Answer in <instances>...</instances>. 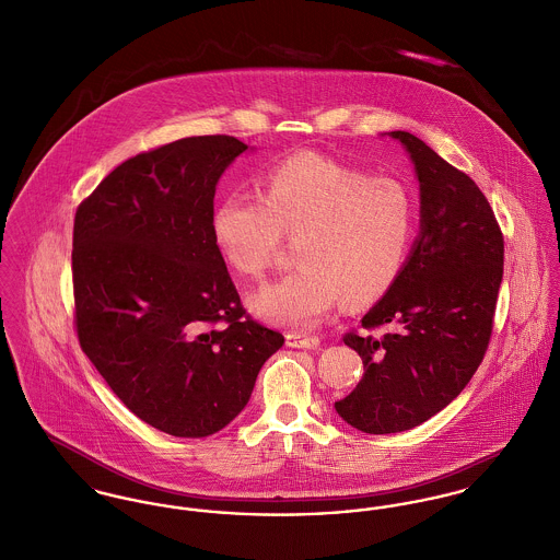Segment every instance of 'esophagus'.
<instances>
[{"label":"esophagus","instance_id":"esophagus-1","mask_svg":"<svg viewBox=\"0 0 560 560\" xmlns=\"http://www.w3.org/2000/svg\"><path fill=\"white\" fill-rule=\"evenodd\" d=\"M288 345L299 347V349H317L319 339L317 337H304L301 332H288Z\"/></svg>","mask_w":560,"mask_h":560}]
</instances>
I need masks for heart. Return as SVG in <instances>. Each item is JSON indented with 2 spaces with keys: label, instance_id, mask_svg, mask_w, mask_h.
Returning a JSON list of instances; mask_svg holds the SVG:
<instances>
[{
  "label": "heart",
  "instance_id": "1",
  "mask_svg": "<svg viewBox=\"0 0 560 560\" xmlns=\"http://www.w3.org/2000/svg\"><path fill=\"white\" fill-rule=\"evenodd\" d=\"M416 217L405 183L304 153L270 171L264 196H225L211 225L225 264L249 279L275 264L283 234L302 236L301 268L258 290L252 308L285 328H313L343 299L371 304L386 296L405 266Z\"/></svg>",
  "mask_w": 560,
  "mask_h": 560
}]
</instances>
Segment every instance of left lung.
<instances>
[{
  "instance_id": "8db88e82",
  "label": "left lung",
  "mask_w": 560,
  "mask_h": 560,
  "mask_svg": "<svg viewBox=\"0 0 560 560\" xmlns=\"http://www.w3.org/2000/svg\"><path fill=\"white\" fill-rule=\"evenodd\" d=\"M411 158L420 183V234L398 279L347 332L364 375L335 402L358 431L420 427L474 377L492 335L503 279V234L474 178L409 131H387ZM387 325L390 330L373 336Z\"/></svg>"
}]
</instances>
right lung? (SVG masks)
<instances>
[{
	"mask_svg": "<svg viewBox=\"0 0 560 560\" xmlns=\"http://www.w3.org/2000/svg\"><path fill=\"white\" fill-rule=\"evenodd\" d=\"M247 149L191 136L140 153L74 217L81 347L133 416L173 436L228 427L283 345L245 313L211 225L217 183Z\"/></svg>",
	"mask_w": 560,
	"mask_h": 560,
	"instance_id": "obj_1",
	"label": "right lung"
}]
</instances>
